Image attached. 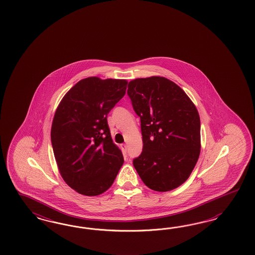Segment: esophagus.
<instances>
[{
    "label": "esophagus",
    "mask_w": 255,
    "mask_h": 255,
    "mask_svg": "<svg viewBox=\"0 0 255 255\" xmlns=\"http://www.w3.org/2000/svg\"><path fill=\"white\" fill-rule=\"evenodd\" d=\"M121 147H122L123 153H124V154H126V153H127V145H125V144H122V145H121Z\"/></svg>",
    "instance_id": "1"
}]
</instances>
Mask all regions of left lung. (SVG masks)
<instances>
[{
    "mask_svg": "<svg viewBox=\"0 0 255 255\" xmlns=\"http://www.w3.org/2000/svg\"><path fill=\"white\" fill-rule=\"evenodd\" d=\"M127 94L141 122L143 150L132 161L139 177L156 192L178 188L200 154L197 109L185 92L165 77L131 80Z\"/></svg>",
    "mask_w": 255,
    "mask_h": 255,
    "instance_id": "left-lung-1",
    "label": "left lung"
}]
</instances>
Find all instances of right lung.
<instances>
[{
  "instance_id": "1",
  "label": "right lung",
  "mask_w": 255,
  "mask_h": 255,
  "mask_svg": "<svg viewBox=\"0 0 255 255\" xmlns=\"http://www.w3.org/2000/svg\"><path fill=\"white\" fill-rule=\"evenodd\" d=\"M127 83L124 79L87 77L64 95L55 112V159L62 178L77 193H105L124 164L123 153L111 138L108 115L124 97Z\"/></svg>"
}]
</instances>
